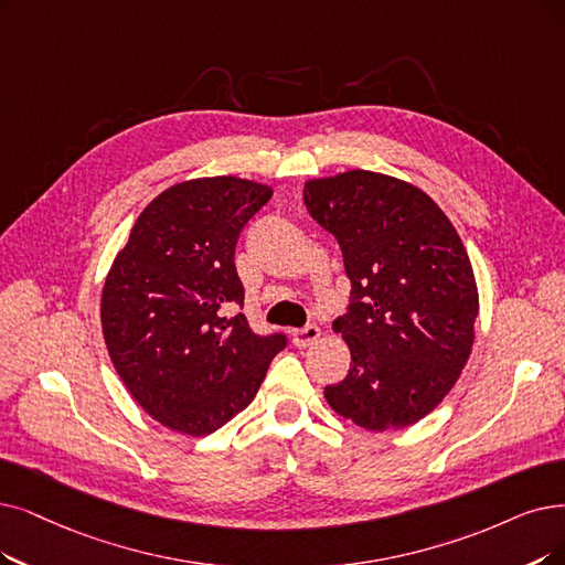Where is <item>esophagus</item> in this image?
I'll return each mask as SVG.
<instances>
[{
    "mask_svg": "<svg viewBox=\"0 0 565 565\" xmlns=\"http://www.w3.org/2000/svg\"><path fill=\"white\" fill-rule=\"evenodd\" d=\"M320 335H322V329L310 324V327L291 331V341H295L297 348H308V345H312V343H318Z\"/></svg>",
    "mask_w": 565,
    "mask_h": 565,
    "instance_id": "34e87169",
    "label": "esophagus"
}]
</instances>
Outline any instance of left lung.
<instances>
[{
    "label": "left lung",
    "mask_w": 565,
    "mask_h": 565,
    "mask_svg": "<svg viewBox=\"0 0 565 565\" xmlns=\"http://www.w3.org/2000/svg\"><path fill=\"white\" fill-rule=\"evenodd\" d=\"M303 201L338 238L352 282L350 312L333 322L352 364L324 387L327 403L366 431L417 424L476 343L480 295L455 224L417 185L366 169L306 180Z\"/></svg>",
    "instance_id": "left-lung-1"
}]
</instances>
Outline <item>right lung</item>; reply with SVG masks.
Instances as JSON below:
<instances>
[{
  "mask_svg": "<svg viewBox=\"0 0 565 565\" xmlns=\"http://www.w3.org/2000/svg\"><path fill=\"white\" fill-rule=\"evenodd\" d=\"M274 196L238 175L190 178L157 194L113 259L102 331L127 392L171 431L209 436L253 403L285 335H257L243 315L234 247Z\"/></svg>",
  "mask_w": 565,
  "mask_h": 565,
  "instance_id": "right-lung-1",
  "label": "right lung"
}]
</instances>
